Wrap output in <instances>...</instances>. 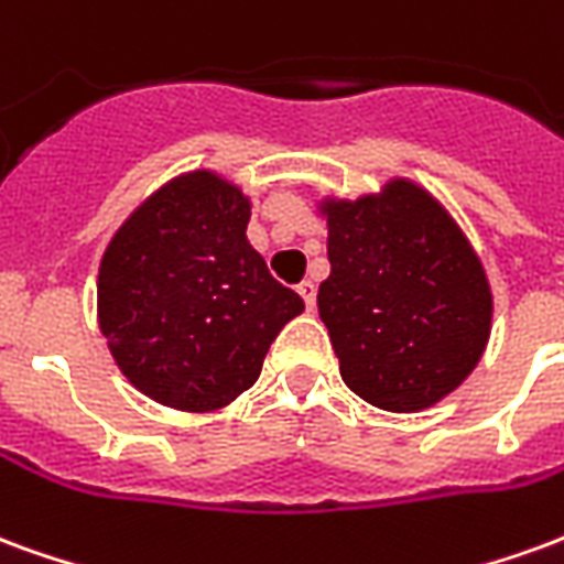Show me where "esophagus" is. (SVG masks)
Masks as SVG:
<instances>
[{"label": "esophagus", "mask_w": 564, "mask_h": 564, "mask_svg": "<svg viewBox=\"0 0 564 564\" xmlns=\"http://www.w3.org/2000/svg\"><path fill=\"white\" fill-rule=\"evenodd\" d=\"M295 290H299V295L305 299L307 311H314V305H317V286H314L311 281H302L299 286H295Z\"/></svg>", "instance_id": "obj_1"}]
</instances>
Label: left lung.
I'll list each match as a JSON object with an SVG mask.
<instances>
[{
    "mask_svg": "<svg viewBox=\"0 0 564 564\" xmlns=\"http://www.w3.org/2000/svg\"><path fill=\"white\" fill-rule=\"evenodd\" d=\"M332 271L319 319L350 390L414 414L468 378L492 326V293L456 220L414 181L375 196L326 198Z\"/></svg>",
    "mask_w": 564,
    "mask_h": 564,
    "instance_id": "1",
    "label": "left lung"
}]
</instances>
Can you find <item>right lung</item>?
<instances>
[{
    "label": "right lung",
    "instance_id": "right-lung-1",
    "mask_svg": "<svg viewBox=\"0 0 564 564\" xmlns=\"http://www.w3.org/2000/svg\"><path fill=\"white\" fill-rule=\"evenodd\" d=\"M250 198L189 172L132 210L99 265V329L153 402L205 414L257 383L278 332L305 302L247 241Z\"/></svg>",
    "mask_w": 564,
    "mask_h": 564
}]
</instances>
